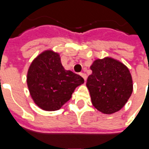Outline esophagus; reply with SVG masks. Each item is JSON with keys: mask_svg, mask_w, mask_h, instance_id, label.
<instances>
[{"mask_svg": "<svg viewBox=\"0 0 149 149\" xmlns=\"http://www.w3.org/2000/svg\"><path fill=\"white\" fill-rule=\"evenodd\" d=\"M80 75H81L82 77L84 78V81H86V80H87V75L85 74L84 72H81V73H80Z\"/></svg>", "mask_w": 149, "mask_h": 149, "instance_id": "1", "label": "esophagus"}]
</instances>
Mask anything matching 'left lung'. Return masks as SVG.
<instances>
[{"label":"left lung","instance_id":"obj_1","mask_svg":"<svg viewBox=\"0 0 149 149\" xmlns=\"http://www.w3.org/2000/svg\"><path fill=\"white\" fill-rule=\"evenodd\" d=\"M90 68L93 72L86 85L93 106L105 114L121 109L132 93V80L128 68L107 57L96 60Z\"/></svg>","mask_w":149,"mask_h":149}]
</instances>
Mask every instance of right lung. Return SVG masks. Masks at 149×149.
Instances as JSON below:
<instances>
[{"instance_id": "right-lung-1", "label": "right lung", "mask_w": 149, "mask_h": 149, "mask_svg": "<svg viewBox=\"0 0 149 149\" xmlns=\"http://www.w3.org/2000/svg\"><path fill=\"white\" fill-rule=\"evenodd\" d=\"M84 79L62 66L57 53L45 51L29 68L27 84L34 102L46 111L60 109L70 100L75 88Z\"/></svg>"}]
</instances>
